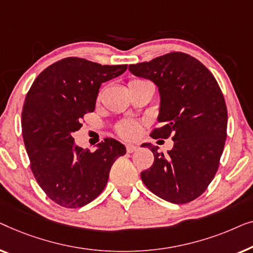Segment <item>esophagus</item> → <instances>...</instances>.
<instances>
[{
	"mask_svg": "<svg viewBox=\"0 0 253 253\" xmlns=\"http://www.w3.org/2000/svg\"><path fill=\"white\" fill-rule=\"evenodd\" d=\"M138 149L137 145H134V144H127L126 145V151L128 152V154H131V152L136 151Z\"/></svg>",
	"mask_w": 253,
	"mask_h": 253,
	"instance_id": "esophagus-1",
	"label": "esophagus"
}]
</instances>
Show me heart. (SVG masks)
I'll return each instance as SVG.
<instances>
[{"mask_svg": "<svg viewBox=\"0 0 253 253\" xmlns=\"http://www.w3.org/2000/svg\"><path fill=\"white\" fill-rule=\"evenodd\" d=\"M143 83H147V81L141 79H134L129 81L128 86ZM117 131H118L120 136L126 138V140H133V138H136L141 133V124L137 122H133V120H126V122L119 124L118 127H117Z\"/></svg>", "mask_w": 253, "mask_h": 253, "instance_id": "b5f03b06", "label": "heart"}]
</instances>
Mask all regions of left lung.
<instances>
[{
  "label": "left lung",
  "instance_id": "1",
  "mask_svg": "<svg viewBox=\"0 0 253 253\" xmlns=\"http://www.w3.org/2000/svg\"><path fill=\"white\" fill-rule=\"evenodd\" d=\"M134 76L157 84L161 94L154 138L172 137L167 154L144 143L155 156L141 179L151 193L174 204L189 203L206 190L218 170L227 137V106L213 74L195 57L174 51L129 65Z\"/></svg>",
  "mask_w": 253,
  "mask_h": 253
}]
</instances>
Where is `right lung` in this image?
I'll list each match as a JSON object with an SVG mask.
<instances>
[{"label": "right lung", "instance_id": "right-lung-1", "mask_svg": "<svg viewBox=\"0 0 253 253\" xmlns=\"http://www.w3.org/2000/svg\"><path fill=\"white\" fill-rule=\"evenodd\" d=\"M127 65H101L79 57L51 64L34 80L21 112L31 169L45 195L63 208L78 209L102 193L125 145L113 138L91 152L74 143L84 116L95 110L99 87Z\"/></svg>", "mask_w": 253, "mask_h": 253}]
</instances>
